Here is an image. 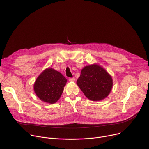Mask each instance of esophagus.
<instances>
[{
	"label": "esophagus",
	"instance_id": "1",
	"mask_svg": "<svg viewBox=\"0 0 149 149\" xmlns=\"http://www.w3.org/2000/svg\"><path fill=\"white\" fill-rule=\"evenodd\" d=\"M69 81L74 82V81H75V79L74 77H73V78H69Z\"/></svg>",
	"mask_w": 149,
	"mask_h": 149
}]
</instances>
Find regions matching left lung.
I'll return each mask as SVG.
<instances>
[{
    "instance_id": "8db88e82",
    "label": "left lung",
    "mask_w": 149,
    "mask_h": 149,
    "mask_svg": "<svg viewBox=\"0 0 149 149\" xmlns=\"http://www.w3.org/2000/svg\"><path fill=\"white\" fill-rule=\"evenodd\" d=\"M77 83L84 95L92 101H100L106 98L113 86L110 74L97 64L83 68Z\"/></svg>"
}]
</instances>
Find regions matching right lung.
<instances>
[{
  "label": "right lung",
  "instance_id": "add662e5",
  "mask_svg": "<svg viewBox=\"0 0 149 149\" xmlns=\"http://www.w3.org/2000/svg\"><path fill=\"white\" fill-rule=\"evenodd\" d=\"M66 82V79L61 73L52 68H48L37 77L34 90L42 101L54 104L60 98Z\"/></svg>",
  "mask_w": 149,
  "mask_h": 149
}]
</instances>
